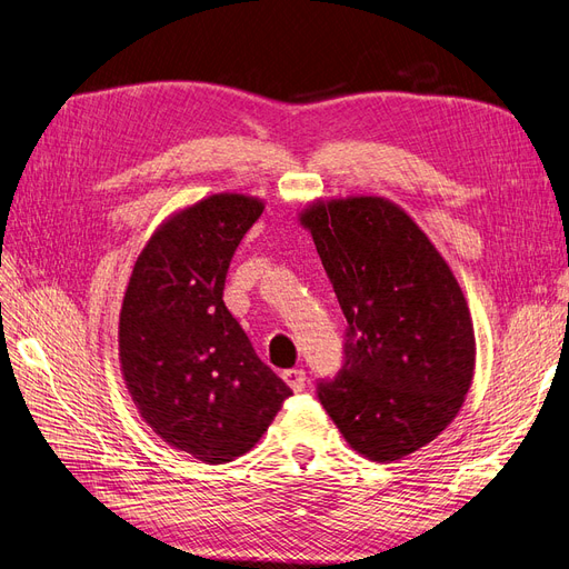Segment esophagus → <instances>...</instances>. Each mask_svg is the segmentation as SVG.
<instances>
[{
    "label": "esophagus",
    "instance_id": "1",
    "mask_svg": "<svg viewBox=\"0 0 569 569\" xmlns=\"http://www.w3.org/2000/svg\"><path fill=\"white\" fill-rule=\"evenodd\" d=\"M282 380L289 385L291 391H303L306 389V370L303 368H291L282 372Z\"/></svg>",
    "mask_w": 569,
    "mask_h": 569
}]
</instances>
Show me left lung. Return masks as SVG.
I'll return each mask as SVG.
<instances>
[{
    "instance_id": "left-lung-1",
    "label": "left lung",
    "mask_w": 569,
    "mask_h": 569,
    "mask_svg": "<svg viewBox=\"0 0 569 569\" xmlns=\"http://www.w3.org/2000/svg\"><path fill=\"white\" fill-rule=\"evenodd\" d=\"M347 318L343 363L318 399L370 460H399L439 437L475 372V332L449 263L382 197L318 201L301 213Z\"/></svg>"
}]
</instances>
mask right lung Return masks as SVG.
Returning <instances> with one entry per match:
<instances>
[{
    "label": "right lung",
    "mask_w": 569,
    "mask_h": 569,
    "mask_svg": "<svg viewBox=\"0 0 569 569\" xmlns=\"http://www.w3.org/2000/svg\"><path fill=\"white\" fill-rule=\"evenodd\" d=\"M263 203L213 194L168 218L132 268L118 322L128 391L163 441L203 462L251 451L291 389L222 301L232 256Z\"/></svg>",
    "instance_id": "obj_1"
}]
</instances>
